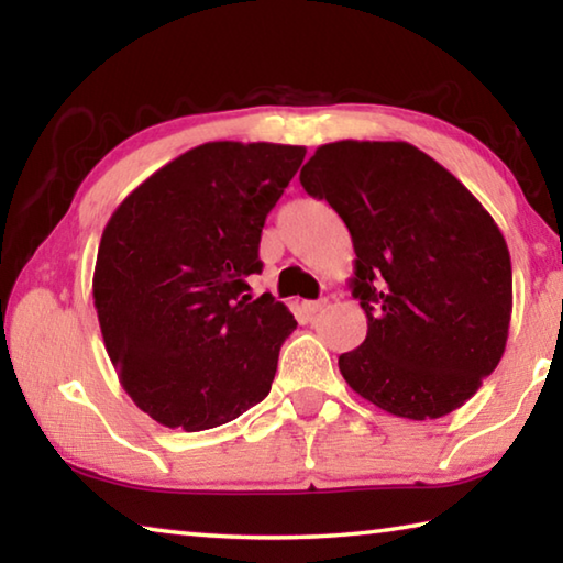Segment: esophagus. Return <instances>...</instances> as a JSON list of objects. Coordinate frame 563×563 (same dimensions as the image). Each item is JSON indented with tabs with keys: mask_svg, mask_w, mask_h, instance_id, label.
I'll return each mask as SVG.
<instances>
[{
	"mask_svg": "<svg viewBox=\"0 0 563 563\" xmlns=\"http://www.w3.org/2000/svg\"><path fill=\"white\" fill-rule=\"evenodd\" d=\"M325 305H328V300H308V302H302V310L308 312V316H318Z\"/></svg>",
	"mask_w": 563,
	"mask_h": 563,
	"instance_id": "obj_1",
	"label": "esophagus"
}]
</instances>
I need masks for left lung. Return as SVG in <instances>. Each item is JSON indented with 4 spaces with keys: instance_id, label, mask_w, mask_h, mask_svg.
<instances>
[{
    "instance_id": "1",
    "label": "left lung",
    "mask_w": 563,
    "mask_h": 563,
    "mask_svg": "<svg viewBox=\"0 0 563 563\" xmlns=\"http://www.w3.org/2000/svg\"><path fill=\"white\" fill-rule=\"evenodd\" d=\"M347 225V288L367 338L340 355L345 383L405 419H440L494 373L511 320V258L487 208L405 141H332L300 170Z\"/></svg>"
}]
</instances>
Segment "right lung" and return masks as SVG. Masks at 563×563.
<instances>
[{
  "label": "right lung",
  "mask_w": 563,
  "mask_h": 563,
  "mask_svg": "<svg viewBox=\"0 0 563 563\" xmlns=\"http://www.w3.org/2000/svg\"><path fill=\"white\" fill-rule=\"evenodd\" d=\"M305 146L211 141L133 188L101 233L93 308L141 412L201 432L268 397L295 318L253 300L261 231Z\"/></svg>",
  "instance_id": "add662e5"
}]
</instances>
